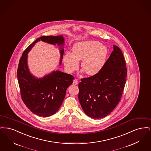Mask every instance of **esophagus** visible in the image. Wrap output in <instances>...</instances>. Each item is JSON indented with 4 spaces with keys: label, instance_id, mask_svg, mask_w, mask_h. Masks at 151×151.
<instances>
[{
    "label": "esophagus",
    "instance_id": "34e87169",
    "mask_svg": "<svg viewBox=\"0 0 151 151\" xmlns=\"http://www.w3.org/2000/svg\"><path fill=\"white\" fill-rule=\"evenodd\" d=\"M79 84V81L78 80V79H75L73 81V84L74 85H78Z\"/></svg>",
    "mask_w": 151,
    "mask_h": 151
}]
</instances>
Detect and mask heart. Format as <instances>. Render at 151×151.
Returning a JSON list of instances; mask_svg holds the SVG:
<instances>
[{
	"label": "heart",
	"mask_w": 151,
	"mask_h": 151,
	"mask_svg": "<svg viewBox=\"0 0 151 151\" xmlns=\"http://www.w3.org/2000/svg\"><path fill=\"white\" fill-rule=\"evenodd\" d=\"M73 52H67L63 58L65 67L70 72L76 71L81 60V67L86 74L93 76L102 68L107 55L106 48L97 41H84L75 44Z\"/></svg>",
	"instance_id": "obj_1"
}]
</instances>
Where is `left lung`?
Instances as JSON below:
<instances>
[{
  "label": "left lung",
  "instance_id": "1",
  "mask_svg": "<svg viewBox=\"0 0 151 151\" xmlns=\"http://www.w3.org/2000/svg\"><path fill=\"white\" fill-rule=\"evenodd\" d=\"M122 51L114 50L97 74L81 79L79 100L86 115L101 118L109 114L121 100L126 81L127 68Z\"/></svg>",
  "mask_w": 151,
  "mask_h": 151
}]
</instances>
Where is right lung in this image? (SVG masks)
Wrapping results in <instances>:
<instances>
[{"instance_id": "add662e5", "label": "right lung", "mask_w": 151, "mask_h": 151, "mask_svg": "<svg viewBox=\"0 0 151 151\" xmlns=\"http://www.w3.org/2000/svg\"><path fill=\"white\" fill-rule=\"evenodd\" d=\"M40 40L63 46L62 36H42L37 38L25 50L20 59L17 75L22 100L34 114L40 116H49L55 114L65 99L67 88L72 84L74 77L70 74L53 71L41 79H37L29 71L27 65L28 52ZM61 64L64 50L61 48Z\"/></svg>"}]
</instances>
